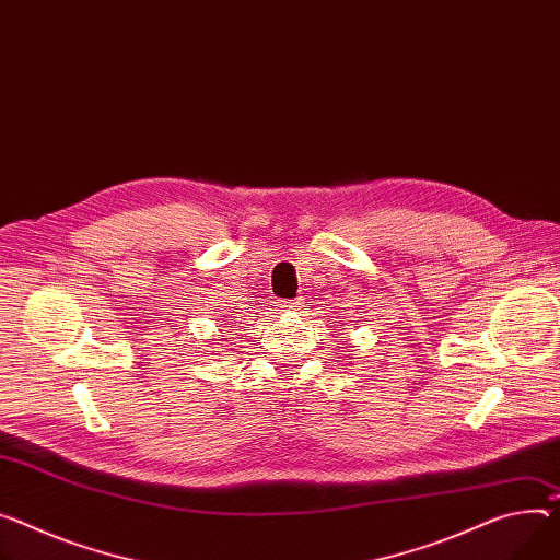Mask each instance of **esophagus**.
Here are the masks:
<instances>
[{
    "label": "esophagus",
    "mask_w": 560,
    "mask_h": 560,
    "mask_svg": "<svg viewBox=\"0 0 560 560\" xmlns=\"http://www.w3.org/2000/svg\"><path fill=\"white\" fill-rule=\"evenodd\" d=\"M300 310V300H282L280 312L282 314H295Z\"/></svg>",
    "instance_id": "obj_1"
}]
</instances>
